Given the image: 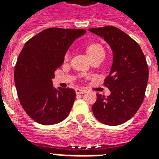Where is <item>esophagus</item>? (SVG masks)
Listing matches in <instances>:
<instances>
[{
	"label": "esophagus",
	"instance_id": "esophagus-1",
	"mask_svg": "<svg viewBox=\"0 0 159 159\" xmlns=\"http://www.w3.org/2000/svg\"><path fill=\"white\" fill-rule=\"evenodd\" d=\"M87 92L86 89H76V94H83Z\"/></svg>",
	"mask_w": 159,
	"mask_h": 159
}]
</instances>
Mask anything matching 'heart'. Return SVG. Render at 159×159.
I'll return each instance as SVG.
<instances>
[{
  "label": "heart",
  "mask_w": 159,
  "mask_h": 159,
  "mask_svg": "<svg viewBox=\"0 0 159 159\" xmlns=\"http://www.w3.org/2000/svg\"><path fill=\"white\" fill-rule=\"evenodd\" d=\"M87 52L89 53V55L90 56V58L92 59L93 57H96L98 55H100V54H105V50H104L103 47L99 44V43H91L87 47ZM70 57V52L69 51L65 53V56H64V59L66 61L69 60Z\"/></svg>",
  "instance_id": "obj_1"
}]
</instances>
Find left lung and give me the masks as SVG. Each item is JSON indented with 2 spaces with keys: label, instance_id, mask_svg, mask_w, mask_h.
<instances>
[{
  "label": "left lung",
  "instance_id": "obj_1",
  "mask_svg": "<svg viewBox=\"0 0 159 159\" xmlns=\"http://www.w3.org/2000/svg\"><path fill=\"white\" fill-rule=\"evenodd\" d=\"M89 30L103 37L113 51L112 67L104 81L111 94L107 97L96 93L93 115L107 125H119L133 117L143 102L149 74L147 60L140 45L117 27Z\"/></svg>",
  "mask_w": 159,
  "mask_h": 159
}]
</instances>
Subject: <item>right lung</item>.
I'll list each match as a JSON object with an SVG mask.
<instances>
[{"label": "right lung", "mask_w": 159, "mask_h": 159, "mask_svg": "<svg viewBox=\"0 0 159 159\" xmlns=\"http://www.w3.org/2000/svg\"><path fill=\"white\" fill-rule=\"evenodd\" d=\"M83 29L48 28L28 40L14 69V82L19 102L27 115L42 125L60 123L72 108L76 92L52 87L56 69Z\"/></svg>", "instance_id": "1"}]
</instances>
